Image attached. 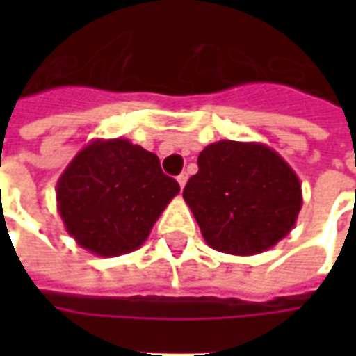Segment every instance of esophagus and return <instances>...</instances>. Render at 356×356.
<instances>
[{"label":"esophagus","mask_w":356,"mask_h":356,"mask_svg":"<svg viewBox=\"0 0 356 356\" xmlns=\"http://www.w3.org/2000/svg\"><path fill=\"white\" fill-rule=\"evenodd\" d=\"M186 179H188V175H186V173H181V175L177 177V183H179V186H181V188L186 185Z\"/></svg>","instance_id":"obj_1"}]
</instances>
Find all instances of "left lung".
Instances as JSON below:
<instances>
[{
	"label": "left lung",
	"mask_w": 356,
	"mask_h": 356,
	"mask_svg": "<svg viewBox=\"0 0 356 356\" xmlns=\"http://www.w3.org/2000/svg\"><path fill=\"white\" fill-rule=\"evenodd\" d=\"M183 198L217 252L261 254L293 229L301 185L282 156L259 143L219 140L198 156Z\"/></svg>",
	"instance_id": "1"
}]
</instances>
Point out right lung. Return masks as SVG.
<instances>
[{
	"label": "right lung",
	"instance_id": "obj_1",
	"mask_svg": "<svg viewBox=\"0 0 356 356\" xmlns=\"http://www.w3.org/2000/svg\"><path fill=\"white\" fill-rule=\"evenodd\" d=\"M177 193L156 154L125 139H97L58 179V213L81 248L116 257L143 246Z\"/></svg>",
	"mask_w": 356,
	"mask_h": 356
}]
</instances>
